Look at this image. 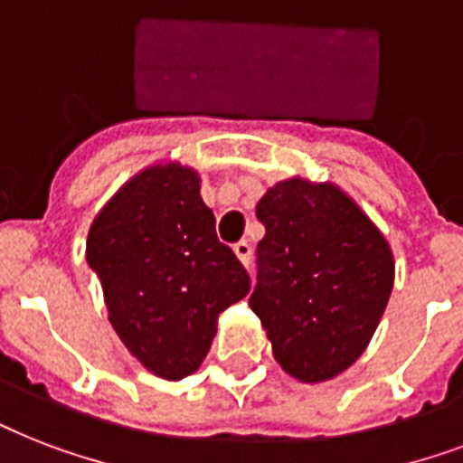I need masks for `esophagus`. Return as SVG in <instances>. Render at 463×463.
Returning <instances> with one entry per match:
<instances>
[{
	"instance_id": "esophagus-1",
	"label": "esophagus",
	"mask_w": 463,
	"mask_h": 463,
	"mask_svg": "<svg viewBox=\"0 0 463 463\" xmlns=\"http://www.w3.org/2000/svg\"><path fill=\"white\" fill-rule=\"evenodd\" d=\"M232 250H235V254H238V260L242 261L245 267H250V261H252V245L245 242V240H240V242L232 245Z\"/></svg>"
}]
</instances>
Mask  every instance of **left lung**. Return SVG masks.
I'll use <instances>...</instances> for the list:
<instances>
[{
    "instance_id": "1",
    "label": "left lung",
    "mask_w": 463,
    "mask_h": 463,
    "mask_svg": "<svg viewBox=\"0 0 463 463\" xmlns=\"http://www.w3.org/2000/svg\"><path fill=\"white\" fill-rule=\"evenodd\" d=\"M250 307L279 365L300 382L336 377L363 355L394 286L387 240L336 184L279 182L257 203Z\"/></svg>"
}]
</instances>
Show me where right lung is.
I'll return each mask as SVG.
<instances>
[{"label": "right lung", "mask_w": 463, "mask_h": 463, "mask_svg": "<svg viewBox=\"0 0 463 463\" xmlns=\"http://www.w3.org/2000/svg\"><path fill=\"white\" fill-rule=\"evenodd\" d=\"M86 260L122 344L163 380L194 373L218 315L250 293V274L202 202L199 175L180 163L146 167L105 203Z\"/></svg>", "instance_id": "right-lung-1"}]
</instances>
